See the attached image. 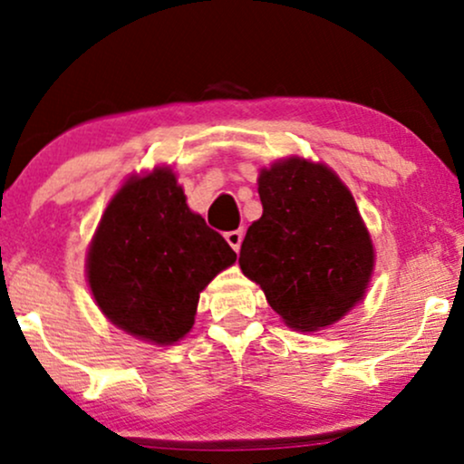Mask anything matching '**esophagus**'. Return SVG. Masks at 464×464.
<instances>
[{"label":"esophagus","mask_w":464,"mask_h":464,"mask_svg":"<svg viewBox=\"0 0 464 464\" xmlns=\"http://www.w3.org/2000/svg\"><path fill=\"white\" fill-rule=\"evenodd\" d=\"M225 239L233 250L239 252V248H242V242H244V231L242 228H237V231H228V233H225Z\"/></svg>","instance_id":"esophagus-1"}]
</instances>
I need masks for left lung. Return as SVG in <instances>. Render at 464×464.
Wrapping results in <instances>:
<instances>
[{"label":"left lung","instance_id":"8db88e82","mask_svg":"<svg viewBox=\"0 0 464 464\" xmlns=\"http://www.w3.org/2000/svg\"><path fill=\"white\" fill-rule=\"evenodd\" d=\"M263 216L242 242L239 267L286 325L314 332L362 300L374 252L353 197L324 164L300 158L259 175Z\"/></svg>","mask_w":464,"mask_h":464}]
</instances>
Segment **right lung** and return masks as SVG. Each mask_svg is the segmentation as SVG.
I'll return each instance as SVG.
<instances>
[{
    "instance_id": "right-lung-1",
    "label": "right lung",
    "mask_w": 464,
    "mask_h": 464,
    "mask_svg": "<svg viewBox=\"0 0 464 464\" xmlns=\"http://www.w3.org/2000/svg\"><path fill=\"white\" fill-rule=\"evenodd\" d=\"M237 255L186 205L169 169L128 179L109 203L87 278L98 306L121 330L158 344L195 324L198 293Z\"/></svg>"
}]
</instances>
